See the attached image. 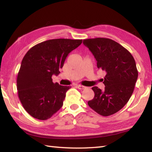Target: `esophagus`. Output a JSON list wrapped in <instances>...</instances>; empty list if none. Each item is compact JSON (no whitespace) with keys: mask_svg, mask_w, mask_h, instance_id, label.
<instances>
[{"mask_svg":"<svg viewBox=\"0 0 152 152\" xmlns=\"http://www.w3.org/2000/svg\"><path fill=\"white\" fill-rule=\"evenodd\" d=\"M77 88H78L79 89H85L86 88V87L83 86H81V85H77L76 86Z\"/></svg>","mask_w":152,"mask_h":152,"instance_id":"esophagus-1","label":"esophagus"}]
</instances>
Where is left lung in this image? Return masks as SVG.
<instances>
[{"mask_svg": "<svg viewBox=\"0 0 152 152\" xmlns=\"http://www.w3.org/2000/svg\"><path fill=\"white\" fill-rule=\"evenodd\" d=\"M83 44L94 56L98 69L106 73L104 90L93 87L95 96L88 104L101 115L114 114L127 104L133 93L138 78L135 61L127 50L109 38L85 39Z\"/></svg>", "mask_w": 152, "mask_h": 152, "instance_id": "1", "label": "left lung"}]
</instances>
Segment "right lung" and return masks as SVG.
<instances>
[{"mask_svg":"<svg viewBox=\"0 0 152 152\" xmlns=\"http://www.w3.org/2000/svg\"><path fill=\"white\" fill-rule=\"evenodd\" d=\"M82 40L58 38L31 48L21 61L17 77V89L21 104L33 118L46 120L62 107L70 87L53 83L66 57Z\"/></svg>","mask_w":152,"mask_h":152,"instance_id":"add662e5","label":"right lung"}]
</instances>
